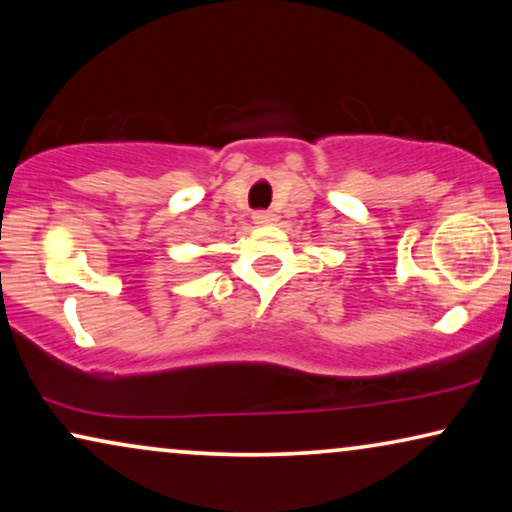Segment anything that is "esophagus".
I'll use <instances>...</instances> for the list:
<instances>
[{
    "label": "esophagus",
    "instance_id": "1",
    "mask_svg": "<svg viewBox=\"0 0 512 512\" xmlns=\"http://www.w3.org/2000/svg\"><path fill=\"white\" fill-rule=\"evenodd\" d=\"M272 221H275V214L272 212H254V223L265 226V223H272Z\"/></svg>",
    "mask_w": 512,
    "mask_h": 512
}]
</instances>
